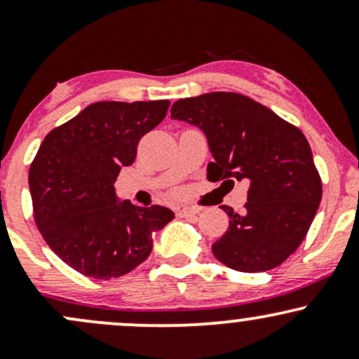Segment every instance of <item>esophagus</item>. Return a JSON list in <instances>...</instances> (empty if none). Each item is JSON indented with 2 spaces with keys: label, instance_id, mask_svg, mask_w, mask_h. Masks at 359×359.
Instances as JSON below:
<instances>
[{
  "label": "esophagus",
  "instance_id": "obj_1",
  "mask_svg": "<svg viewBox=\"0 0 359 359\" xmlns=\"http://www.w3.org/2000/svg\"><path fill=\"white\" fill-rule=\"evenodd\" d=\"M199 211H201V209L196 208V205H182V208L177 209V214H179L180 217H191Z\"/></svg>",
  "mask_w": 359,
  "mask_h": 359
}]
</instances>
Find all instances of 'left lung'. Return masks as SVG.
<instances>
[{
	"label": "left lung",
	"instance_id": "8db88e82",
	"mask_svg": "<svg viewBox=\"0 0 359 359\" xmlns=\"http://www.w3.org/2000/svg\"><path fill=\"white\" fill-rule=\"evenodd\" d=\"M170 113L208 137L214 156L208 165L211 182H250L245 211L238 214L222 205L229 228L212 245L214 257L246 273L285 262L306 238L323 197L320 175L302 131L238 93L185 97L174 102Z\"/></svg>",
	"mask_w": 359,
	"mask_h": 359
}]
</instances>
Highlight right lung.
Instances as JSON below:
<instances>
[{"mask_svg":"<svg viewBox=\"0 0 359 359\" xmlns=\"http://www.w3.org/2000/svg\"><path fill=\"white\" fill-rule=\"evenodd\" d=\"M170 101H100L53 128L28 172L34 219L62 262L86 277L116 278L145 262L151 233L174 219L163 205L116 203L114 182Z\"/></svg>","mask_w":359,"mask_h":359,"instance_id":"obj_1","label":"right lung"}]
</instances>
